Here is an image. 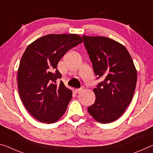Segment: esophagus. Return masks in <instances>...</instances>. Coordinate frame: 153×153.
I'll use <instances>...</instances> for the list:
<instances>
[{
	"mask_svg": "<svg viewBox=\"0 0 153 153\" xmlns=\"http://www.w3.org/2000/svg\"><path fill=\"white\" fill-rule=\"evenodd\" d=\"M84 90V86H82L80 88H76L75 89V92H76V93H79L81 92L82 91H83V90Z\"/></svg>",
	"mask_w": 153,
	"mask_h": 153,
	"instance_id": "obj_1",
	"label": "esophagus"
}]
</instances>
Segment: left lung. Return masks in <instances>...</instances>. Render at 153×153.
I'll use <instances>...</instances> for the list:
<instances>
[{
    "label": "left lung",
    "mask_w": 153,
    "mask_h": 153,
    "mask_svg": "<svg viewBox=\"0 0 153 153\" xmlns=\"http://www.w3.org/2000/svg\"><path fill=\"white\" fill-rule=\"evenodd\" d=\"M98 78L94 88L96 100L88 108L90 115L101 123L113 122L125 112L133 98L137 71L123 45L105 36H82Z\"/></svg>",
    "instance_id": "1"
}]
</instances>
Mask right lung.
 I'll return each mask as SVG.
<instances>
[{
  "instance_id": "obj_1",
  "label": "right lung",
  "mask_w": 153,
  "mask_h": 153,
  "mask_svg": "<svg viewBox=\"0 0 153 153\" xmlns=\"http://www.w3.org/2000/svg\"><path fill=\"white\" fill-rule=\"evenodd\" d=\"M75 33L48 34L27 46L17 72L18 90L28 112L40 122L53 123L65 112L72 91L63 82L56 84L61 74L60 59L69 49L82 43Z\"/></svg>"
}]
</instances>
